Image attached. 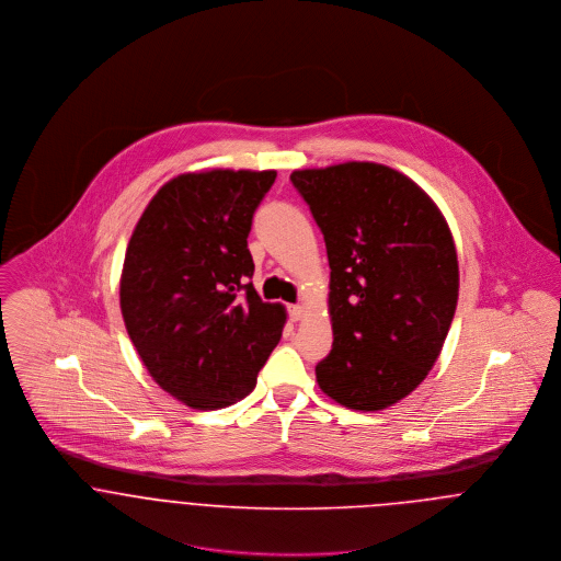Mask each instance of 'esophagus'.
<instances>
[{
    "label": "esophagus",
    "instance_id": "obj_1",
    "mask_svg": "<svg viewBox=\"0 0 561 561\" xmlns=\"http://www.w3.org/2000/svg\"><path fill=\"white\" fill-rule=\"evenodd\" d=\"M305 313H307V311H305L302 305H291V307H289V316H291V320L294 321L302 320Z\"/></svg>",
    "mask_w": 561,
    "mask_h": 561
}]
</instances>
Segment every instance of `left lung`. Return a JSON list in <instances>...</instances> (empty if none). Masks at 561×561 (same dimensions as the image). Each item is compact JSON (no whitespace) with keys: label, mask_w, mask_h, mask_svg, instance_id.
<instances>
[{"label":"left lung","mask_w":561,"mask_h":561,"mask_svg":"<svg viewBox=\"0 0 561 561\" xmlns=\"http://www.w3.org/2000/svg\"><path fill=\"white\" fill-rule=\"evenodd\" d=\"M330 263L332 350L316 367L330 400L363 412L410 396L440 356L458 305V254L438 205L376 161L294 170Z\"/></svg>","instance_id":"8db88e82"}]
</instances>
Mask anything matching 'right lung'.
Listing matches in <instances>:
<instances>
[{
  "label": "right lung",
  "mask_w": 561,
  "mask_h": 561,
  "mask_svg": "<svg viewBox=\"0 0 561 561\" xmlns=\"http://www.w3.org/2000/svg\"><path fill=\"white\" fill-rule=\"evenodd\" d=\"M276 170L209 168L163 183L127 243L121 313L149 376L194 410L243 400L287 311L252 287V214Z\"/></svg>",
  "instance_id": "1"
}]
</instances>
